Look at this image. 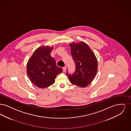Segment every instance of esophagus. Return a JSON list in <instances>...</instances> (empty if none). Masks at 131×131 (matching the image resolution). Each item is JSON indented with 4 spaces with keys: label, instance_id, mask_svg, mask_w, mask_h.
Here are the masks:
<instances>
[{
    "label": "esophagus",
    "instance_id": "esophagus-1",
    "mask_svg": "<svg viewBox=\"0 0 131 131\" xmlns=\"http://www.w3.org/2000/svg\"><path fill=\"white\" fill-rule=\"evenodd\" d=\"M66 69H67L66 67H63V72H66Z\"/></svg>",
    "mask_w": 131,
    "mask_h": 131
}]
</instances>
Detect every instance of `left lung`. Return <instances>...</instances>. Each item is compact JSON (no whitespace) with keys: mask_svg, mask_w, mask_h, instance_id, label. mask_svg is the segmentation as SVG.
Segmentation results:
<instances>
[{"mask_svg":"<svg viewBox=\"0 0 131 131\" xmlns=\"http://www.w3.org/2000/svg\"><path fill=\"white\" fill-rule=\"evenodd\" d=\"M69 46L75 64V71L73 75L67 72V75L71 83L79 87H86L97 73V59L88 45L82 41L72 42Z\"/></svg>","mask_w":131,"mask_h":131,"instance_id":"8db88e82","label":"left lung"}]
</instances>
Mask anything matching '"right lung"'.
I'll return each instance as SVG.
<instances>
[{"label": "right lung", "mask_w": 131, "mask_h": 131, "mask_svg": "<svg viewBox=\"0 0 131 131\" xmlns=\"http://www.w3.org/2000/svg\"><path fill=\"white\" fill-rule=\"evenodd\" d=\"M53 47L41 46L35 50L27 63V74L31 82L39 88H45L53 84L56 75L62 69L56 66L50 56Z\"/></svg>", "instance_id": "add662e5"}]
</instances>
